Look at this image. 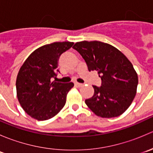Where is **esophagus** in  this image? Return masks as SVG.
I'll return each mask as SVG.
<instances>
[{
  "instance_id": "obj_1",
  "label": "esophagus",
  "mask_w": 153,
  "mask_h": 153,
  "mask_svg": "<svg viewBox=\"0 0 153 153\" xmlns=\"http://www.w3.org/2000/svg\"><path fill=\"white\" fill-rule=\"evenodd\" d=\"M83 85H84V84H81V83H78V82L75 83V86H77V87H81V86H82Z\"/></svg>"
}]
</instances>
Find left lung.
I'll use <instances>...</instances> for the list:
<instances>
[{"label":"left lung","instance_id":"left-lung-1","mask_svg":"<svg viewBox=\"0 0 153 153\" xmlns=\"http://www.w3.org/2000/svg\"><path fill=\"white\" fill-rule=\"evenodd\" d=\"M85 61L89 71L95 70L101 86H92L94 95L85 100L88 107L101 118L121 115L136 95L138 75L132 63L110 44L101 41H81L73 46Z\"/></svg>","mask_w":153,"mask_h":153}]
</instances>
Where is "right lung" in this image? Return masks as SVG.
<instances>
[{
	"label": "right lung",
	"instance_id": "obj_1",
	"mask_svg": "<svg viewBox=\"0 0 153 153\" xmlns=\"http://www.w3.org/2000/svg\"><path fill=\"white\" fill-rule=\"evenodd\" d=\"M73 42H55L42 46L29 55L18 72L17 97L24 110L32 118L45 121L56 115L66 104L72 82L52 81L56 78L58 59Z\"/></svg>",
	"mask_w": 153,
	"mask_h": 153
}]
</instances>
